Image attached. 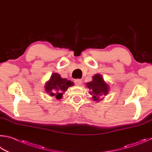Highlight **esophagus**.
Wrapping results in <instances>:
<instances>
[{
	"mask_svg": "<svg viewBox=\"0 0 152 152\" xmlns=\"http://www.w3.org/2000/svg\"><path fill=\"white\" fill-rule=\"evenodd\" d=\"M82 83H83V81H82L81 79H76V80H75V85H77V86H81Z\"/></svg>",
	"mask_w": 152,
	"mask_h": 152,
	"instance_id": "1",
	"label": "esophagus"
}]
</instances>
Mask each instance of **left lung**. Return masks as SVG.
Masks as SVG:
<instances>
[{
    "label": "left lung",
    "instance_id": "left-lung-1",
    "mask_svg": "<svg viewBox=\"0 0 152 152\" xmlns=\"http://www.w3.org/2000/svg\"><path fill=\"white\" fill-rule=\"evenodd\" d=\"M87 88L89 89V94L92 95V99L96 102H99L110 91V86L103 79L101 74L97 73L92 77V81L86 83Z\"/></svg>",
    "mask_w": 152,
    "mask_h": 152
}]
</instances>
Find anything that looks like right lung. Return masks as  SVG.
<instances>
[{
	"instance_id": "add662e5",
	"label": "right lung",
	"mask_w": 152,
	"mask_h": 152,
	"mask_svg": "<svg viewBox=\"0 0 152 152\" xmlns=\"http://www.w3.org/2000/svg\"><path fill=\"white\" fill-rule=\"evenodd\" d=\"M73 86V82L62 78L59 74L53 73L49 80L45 83V90L50 96L55 97L57 99H60L69 87Z\"/></svg>"
}]
</instances>
